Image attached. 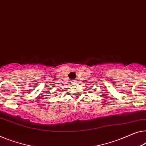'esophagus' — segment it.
<instances>
[{"label":"esophagus","mask_w":146,"mask_h":146,"mask_svg":"<svg viewBox=\"0 0 146 146\" xmlns=\"http://www.w3.org/2000/svg\"><path fill=\"white\" fill-rule=\"evenodd\" d=\"M77 82V81L76 80H72L71 81V83L72 84H76Z\"/></svg>","instance_id":"1"}]
</instances>
